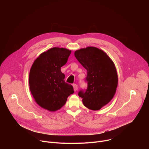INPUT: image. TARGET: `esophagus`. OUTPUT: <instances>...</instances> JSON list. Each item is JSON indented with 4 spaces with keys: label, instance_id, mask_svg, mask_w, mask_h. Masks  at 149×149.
I'll return each instance as SVG.
<instances>
[{
    "label": "esophagus",
    "instance_id": "obj_1",
    "mask_svg": "<svg viewBox=\"0 0 149 149\" xmlns=\"http://www.w3.org/2000/svg\"><path fill=\"white\" fill-rule=\"evenodd\" d=\"M73 87H74V91H76L77 90V89H78V86H77V85L75 84H73Z\"/></svg>",
    "mask_w": 149,
    "mask_h": 149
}]
</instances>
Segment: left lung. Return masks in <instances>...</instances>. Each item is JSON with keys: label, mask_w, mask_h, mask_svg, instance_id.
<instances>
[{"label": "left lung", "mask_w": 149, "mask_h": 149, "mask_svg": "<svg viewBox=\"0 0 149 149\" xmlns=\"http://www.w3.org/2000/svg\"><path fill=\"white\" fill-rule=\"evenodd\" d=\"M75 56L87 71L86 90H81L78 95L84 105L92 110H99L113 98L118 84L114 63L102 50L95 47L80 49Z\"/></svg>", "instance_id": "left-lung-1"}]
</instances>
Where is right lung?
<instances>
[{
  "label": "right lung",
  "instance_id": "add662e5",
  "mask_svg": "<svg viewBox=\"0 0 149 149\" xmlns=\"http://www.w3.org/2000/svg\"><path fill=\"white\" fill-rule=\"evenodd\" d=\"M71 53L67 49L55 47L41 54L34 61L29 72V88L41 107L56 111L74 93L73 87L65 81V75L61 71Z\"/></svg>",
  "mask_w": 149,
  "mask_h": 149
}]
</instances>
